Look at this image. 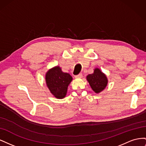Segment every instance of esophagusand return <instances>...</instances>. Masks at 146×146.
Masks as SVG:
<instances>
[{"mask_svg": "<svg viewBox=\"0 0 146 146\" xmlns=\"http://www.w3.org/2000/svg\"><path fill=\"white\" fill-rule=\"evenodd\" d=\"M83 77V75L82 74H79L78 75H77V76H75V78H82Z\"/></svg>", "mask_w": 146, "mask_h": 146, "instance_id": "34e87169", "label": "esophagus"}]
</instances>
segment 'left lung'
I'll return each mask as SVG.
<instances>
[{
	"label": "left lung",
	"mask_w": 146,
	"mask_h": 146,
	"mask_svg": "<svg viewBox=\"0 0 146 146\" xmlns=\"http://www.w3.org/2000/svg\"><path fill=\"white\" fill-rule=\"evenodd\" d=\"M86 80L89 82L92 90L96 93H99L102 91L108 83V79L106 75L99 68H96L93 73L88 75Z\"/></svg>",
	"instance_id": "obj_1"
}]
</instances>
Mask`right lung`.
Wrapping results in <instances>:
<instances>
[{
    "mask_svg": "<svg viewBox=\"0 0 146 146\" xmlns=\"http://www.w3.org/2000/svg\"><path fill=\"white\" fill-rule=\"evenodd\" d=\"M72 80V76L68 73L63 72L60 66H55L49 69L46 74L47 86L57 99L64 98L68 87Z\"/></svg>",
    "mask_w": 146,
    "mask_h": 146,
    "instance_id": "add662e5",
    "label": "right lung"
}]
</instances>
